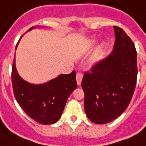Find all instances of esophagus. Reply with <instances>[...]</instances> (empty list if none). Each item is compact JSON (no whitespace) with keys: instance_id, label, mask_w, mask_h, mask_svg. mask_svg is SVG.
<instances>
[{"instance_id":"34e87169","label":"esophagus","mask_w":146,"mask_h":146,"mask_svg":"<svg viewBox=\"0 0 146 146\" xmlns=\"http://www.w3.org/2000/svg\"><path fill=\"white\" fill-rule=\"evenodd\" d=\"M82 78H83L82 73H77V75H76V79H77V83H78V86H80V85H81L82 81Z\"/></svg>"}]
</instances>
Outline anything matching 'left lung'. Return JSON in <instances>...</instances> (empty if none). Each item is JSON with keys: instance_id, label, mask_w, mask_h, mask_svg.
I'll list each match as a JSON object with an SVG mask.
<instances>
[{"instance_id": "1", "label": "left lung", "mask_w": 146, "mask_h": 146, "mask_svg": "<svg viewBox=\"0 0 146 146\" xmlns=\"http://www.w3.org/2000/svg\"><path fill=\"white\" fill-rule=\"evenodd\" d=\"M114 31L112 52L84 73L82 82L86 114L99 124L112 121L127 109L137 84L135 45L123 29L114 26Z\"/></svg>"}]
</instances>
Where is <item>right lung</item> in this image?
I'll return each mask as SVG.
<instances>
[{
  "instance_id": "1",
  "label": "right lung",
  "mask_w": 146,
  "mask_h": 146,
  "mask_svg": "<svg viewBox=\"0 0 146 146\" xmlns=\"http://www.w3.org/2000/svg\"><path fill=\"white\" fill-rule=\"evenodd\" d=\"M11 78L13 94L18 104L31 118L42 124H52L60 118L67 99L77 88L75 71L59 75L43 85L27 82L18 75L15 60L13 61Z\"/></svg>"
}]
</instances>
